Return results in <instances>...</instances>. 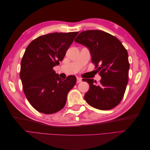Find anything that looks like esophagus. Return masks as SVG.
Masks as SVG:
<instances>
[{
    "label": "esophagus",
    "mask_w": 150,
    "mask_h": 150,
    "mask_svg": "<svg viewBox=\"0 0 150 150\" xmlns=\"http://www.w3.org/2000/svg\"><path fill=\"white\" fill-rule=\"evenodd\" d=\"M81 81H82V79L80 78H77V83H81Z\"/></svg>",
    "instance_id": "34e87169"
}]
</instances>
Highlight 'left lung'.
<instances>
[{
    "mask_svg": "<svg viewBox=\"0 0 150 150\" xmlns=\"http://www.w3.org/2000/svg\"><path fill=\"white\" fill-rule=\"evenodd\" d=\"M74 41L87 47L92 62L101 76L100 83L93 79H83L89 85L84 99L90 106L101 110L115 108L123 98L128 81V54L115 36L100 30L81 33Z\"/></svg>",
    "mask_w": 150,
    "mask_h": 150,
    "instance_id": "obj_1",
    "label": "left lung"
}]
</instances>
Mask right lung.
<instances>
[{
	"label": "right lung",
	"mask_w": 150,
	"mask_h": 150,
	"mask_svg": "<svg viewBox=\"0 0 150 150\" xmlns=\"http://www.w3.org/2000/svg\"><path fill=\"white\" fill-rule=\"evenodd\" d=\"M78 34L73 32L40 35L27 47L21 62L20 78L27 99L39 112L52 114L65 106L76 78L69 76L62 79L52 68L62 61Z\"/></svg>",
	"instance_id": "1"
}]
</instances>
